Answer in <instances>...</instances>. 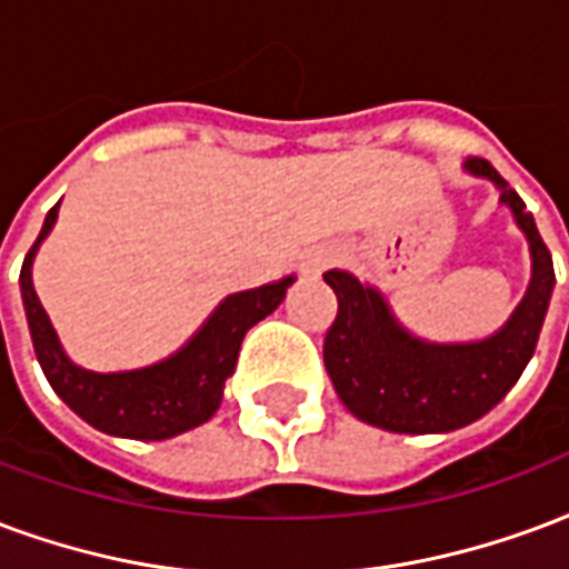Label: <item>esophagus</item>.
<instances>
[{"label":"esophagus","instance_id":"1","mask_svg":"<svg viewBox=\"0 0 569 569\" xmlns=\"http://www.w3.org/2000/svg\"><path fill=\"white\" fill-rule=\"evenodd\" d=\"M335 259H338V252L331 250V247H319V250L307 252L305 271L307 273H319V271H322V268H328V264L335 262Z\"/></svg>","mask_w":569,"mask_h":569}]
</instances>
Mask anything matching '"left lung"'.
I'll use <instances>...</instances> for the list:
<instances>
[{
	"mask_svg": "<svg viewBox=\"0 0 569 569\" xmlns=\"http://www.w3.org/2000/svg\"><path fill=\"white\" fill-rule=\"evenodd\" d=\"M473 178L500 189V204L531 247V283L507 326L473 343H428L395 319L380 289L347 271L322 273L338 296V317L326 335V370L349 413L395 435H446L477 422L503 401L531 361L552 298V252L516 189L491 162L470 156Z\"/></svg>",
	"mask_w": 569,
	"mask_h": 569,
	"instance_id": "left-lung-1",
	"label": "left lung"
}]
</instances>
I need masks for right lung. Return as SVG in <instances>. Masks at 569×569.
Here are the masks:
<instances>
[{
  "instance_id": "add662e5",
  "label": "right lung",
  "mask_w": 569,
  "mask_h": 569,
  "mask_svg": "<svg viewBox=\"0 0 569 569\" xmlns=\"http://www.w3.org/2000/svg\"><path fill=\"white\" fill-rule=\"evenodd\" d=\"M57 210L60 204L48 210L41 234L20 268V296L27 307L29 335H32L38 365L53 391L83 422L111 437L168 440L208 422L220 407L226 380L234 373L243 335L280 307L286 289L296 283V277L234 292L220 301L208 322L174 356L156 361L150 368L96 373L66 356L32 286V262L41 241L57 222Z\"/></svg>"
}]
</instances>
